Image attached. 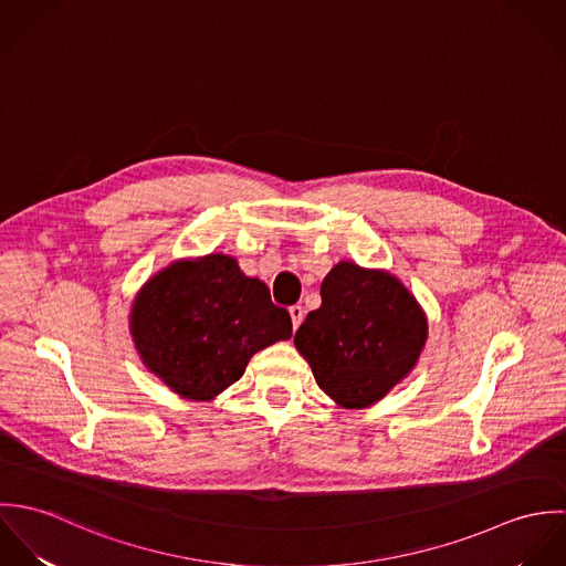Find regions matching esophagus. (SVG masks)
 Segmentation results:
<instances>
[{
	"label": "esophagus",
	"mask_w": 566,
	"mask_h": 566,
	"mask_svg": "<svg viewBox=\"0 0 566 566\" xmlns=\"http://www.w3.org/2000/svg\"><path fill=\"white\" fill-rule=\"evenodd\" d=\"M290 316H292V326L296 331L301 323H303V318H305V310L301 305H294V307H290Z\"/></svg>",
	"instance_id": "obj_1"
}]
</instances>
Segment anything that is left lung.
Here are the masks:
<instances>
[{
    "label": "left lung",
    "mask_w": 566,
    "mask_h": 566,
    "mask_svg": "<svg viewBox=\"0 0 566 566\" xmlns=\"http://www.w3.org/2000/svg\"><path fill=\"white\" fill-rule=\"evenodd\" d=\"M323 305L294 335L296 350L333 403H379L416 368L429 337L427 314L401 279L339 261L321 285Z\"/></svg>",
    "instance_id": "8db88e82"
}]
</instances>
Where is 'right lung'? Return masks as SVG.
<instances>
[{
    "mask_svg": "<svg viewBox=\"0 0 566 566\" xmlns=\"http://www.w3.org/2000/svg\"><path fill=\"white\" fill-rule=\"evenodd\" d=\"M128 324L144 366L196 403L233 386L254 353L292 337V318L270 301L268 285L222 252L178 259L153 274Z\"/></svg>",
    "mask_w": 566,
    "mask_h": 566,
    "instance_id": "obj_1",
    "label": "right lung"
}]
</instances>
